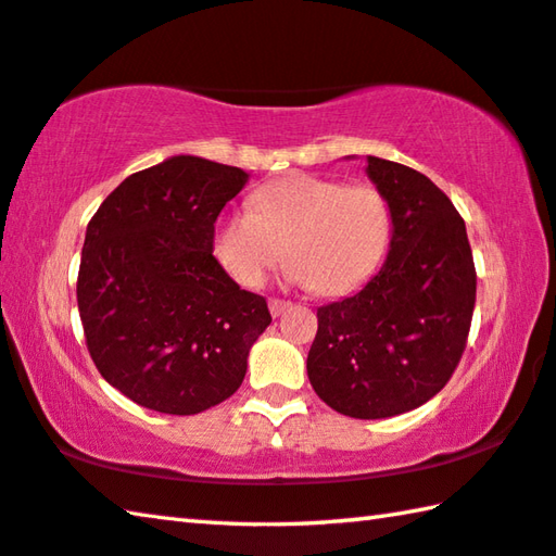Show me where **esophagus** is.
<instances>
[{
    "instance_id": "obj_1",
    "label": "esophagus",
    "mask_w": 556,
    "mask_h": 556,
    "mask_svg": "<svg viewBox=\"0 0 556 556\" xmlns=\"http://www.w3.org/2000/svg\"><path fill=\"white\" fill-rule=\"evenodd\" d=\"M291 304L289 301H285V299H269V312H271V316H281L287 312Z\"/></svg>"
}]
</instances>
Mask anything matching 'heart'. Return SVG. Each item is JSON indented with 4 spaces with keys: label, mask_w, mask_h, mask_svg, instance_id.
<instances>
[{
    "label": "heart",
    "mask_w": 556,
    "mask_h": 556,
    "mask_svg": "<svg viewBox=\"0 0 556 556\" xmlns=\"http://www.w3.org/2000/svg\"><path fill=\"white\" fill-rule=\"evenodd\" d=\"M392 211L372 184L289 176L252 195L215 230V257L242 287H257L287 257L289 277L321 294H345L368 281L388 252Z\"/></svg>",
    "instance_id": "heart-1"
}]
</instances>
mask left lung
<instances>
[{
  "label": "left lung",
  "instance_id": "obj_1",
  "mask_svg": "<svg viewBox=\"0 0 556 556\" xmlns=\"http://www.w3.org/2000/svg\"><path fill=\"white\" fill-rule=\"evenodd\" d=\"M368 176L392 211L388 262L357 294L318 308L306 370L331 409L384 419L451 380L473 318L476 267L466 223L439 186L378 156Z\"/></svg>",
  "mask_w": 556,
  "mask_h": 556
}]
</instances>
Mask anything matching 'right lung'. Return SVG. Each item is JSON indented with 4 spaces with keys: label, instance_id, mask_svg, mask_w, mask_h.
<instances>
[{
    "label": "right lung",
    "instance_id": "right-lung-1",
    "mask_svg": "<svg viewBox=\"0 0 556 556\" xmlns=\"http://www.w3.org/2000/svg\"><path fill=\"white\" fill-rule=\"evenodd\" d=\"M248 184L238 166L172 156L127 176L88 223L78 312L112 388L162 414H199L240 388L271 324L265 296L213 257L215 220Z\"/></svg>",
    "mask_w": 556,
    "mask_h": 556
}]
</instances>
